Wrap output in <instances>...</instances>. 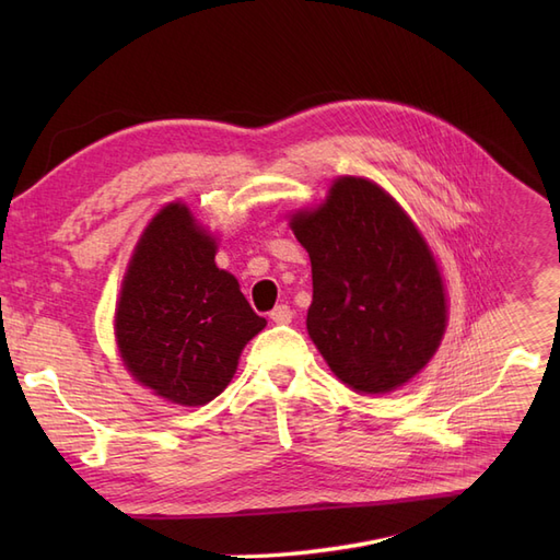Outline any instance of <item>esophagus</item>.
<instances>
[{"label": "esophagus", "mask_w": 560, "mask_h": 560, "mask_svg": "<svg viewBox=\"0 0 560 560\" xmlns=\"http://www.w3.org/2000/svg\"><path fill=\"white\" fill-rule=\"evenodd\" d=\"M268 317L273 319L276 325H290L292 317H294V313H292V308H290V306H284V303H282V306H276L273 311H270V313H268Z\"/></svg>", "instance_id": "34e87169"}]
</instances>
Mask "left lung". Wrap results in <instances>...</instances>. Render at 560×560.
<instances>
[{
  "label": "left lung",
  "instance_id": "1",
  "mask_svg": "<svg viewBox=\"0 0 560 560\" xmlns=\"http://www.w3.org/2000/svg\"><path fill=\"white\" fill-rule=\"evenodd\" d=\"M313 266L306 327L358 393H389L430 362L446 329L444 284L422 235L381 186L341 177L292 217Z\"/></svg>",
  "mask_w": 560,
  "mask_h": 560
}]
</instances>
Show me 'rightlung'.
Masks as SVG:
<instances>
[{
    "mask_svg": "<svg viewBox=\"0 0 560 560\" xmlns=\"http://www.w3.org/2000/svg\"><path fill=\"white\" fill-rule=\"evenodd\" d=\"M214 241L189 208H163L135 247L116 308L118 350L130 374L182 406L212 401L266 319L238 280L214 264Z\"/></svg>",
    "mask_w": 560,
    "mask_h": 560,
    "instance_id": "add662e5",
    "label": "right lung"
}]
</instances>
